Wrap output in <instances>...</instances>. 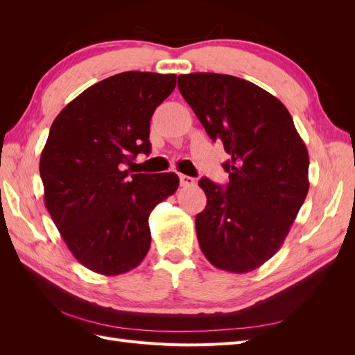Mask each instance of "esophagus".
I'll use <instances>...</instances> for the list:
<instances>
[{"label": "esophagus", "mask_w": 355, "mask_h": 355, "mask_svg": "<svg viewBox=\"0 0 355 355\" xmlns=\"http://www.w3.org/2000/svg\"><path fill=\"white\" fill-rule=\"evenodd\" d=\"M179 180H180L182 187H191V185L196 184V179L191 178V176H187V175H179Z\"/></svg>", "instance_id": "1"}]
</instances>
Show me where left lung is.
I'll use <instances>...</instances> for the list:
<instances>
[{
    "label": "left lung",
    "mask_w": 355,
    "mask_h": 355,
    "mask_svg": "<svg viewBox=\"0 0 355 355\" xmlns=\"http://www.w3.org/2000/svg\"><path fill=\"white\" fill-rule=\"evenodd\" d=\"M178 87L230 159L225 187L201 178L207 206L196 218L201 250L219 270L250 272L280 249L309 188V158L275 96L232 75H179Z\"/></svg>",
    "instance_id": "left-lung-1"
}]
</instances>
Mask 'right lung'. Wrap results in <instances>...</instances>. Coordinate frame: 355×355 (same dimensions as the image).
Listing matches in <instances>:
<instances>
[{
  "instance_id": "add662e5",
  "label": "right lung",
  "mask_w": 355,
  "mask_h": 355,
  "mask_svg": "<svg viewBox=\"0 0 355 355\" xmlns=\"http://www.w3.org/2000/svg\"><path fill=\"white\" fill-rule=\"evenodd\" d=\"M176 87L175 73L128 71L93 84L56 116L40 158L44 202L80 263L118 275L144 261L149 214L175 194L176 173H135L151 153L149 121Z\"/></svg>"
}]
</instances>
